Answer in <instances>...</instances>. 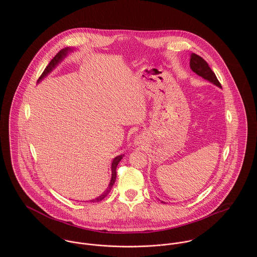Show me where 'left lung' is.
Returning <instances> with one entry per match:
<instances>
[{
    "instance_id": "left-lung-1",
    "label": "left lung",
    "mask_w": 257,
    "mask_h": 257,
    "mask_svg": "<svg viewBox=\"0 0 257 257\" xmlns=\"http://www.w3.org/2000/svg\"><path fill=\"white\" fill-rule=\"evenodd\" d=\"M190 67L191 69L201 77H203L204 79L210 81L211 83L215 84L218 87H221L216 74L213 72V70L210 68L209 64L199 55L192 53L191 54V58H190Z\"/></svg>"
}]
</instances>
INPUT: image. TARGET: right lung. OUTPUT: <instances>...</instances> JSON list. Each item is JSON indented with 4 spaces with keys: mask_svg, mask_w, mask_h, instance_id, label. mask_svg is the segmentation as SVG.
Listing matches in <instances>:
<instances>
[{
    "mask_svg": "<svg viewBox=\"0 0 257 257\" xmlns=\"http://www.w3.org/2000/svg\"><path fill=\"white\" fill-rule=\"evenodd\" d=\"M69 51H72V49L69 48V47H66V48L61 49V50L53 57V59L49 62V64L46 66V68L44 69V71L42 72L41 76L39 77L38 81H40L41 79H43L47 74L50 73V72L58 65V63L62 61V59L68 54ZM122 156H123V155H118V156H116V157H114V158L112 159V162H111V178H110V184H109V186H108V188L106 189V191H105L101 196L97 197V198L94 199V200H91V202H100V201H102L104 198H106L107 195L110 193V189L112 188V185L114 184L115 178H116V171H115L116 166H117L118 162L122 159Z\"/></svg>",
    "mask_w": 257,
    "mask_h": 257,
    "instance_id": "right-lung-1",
    "label": "right lung"
}]
</instances>
